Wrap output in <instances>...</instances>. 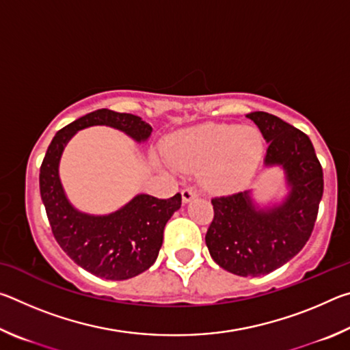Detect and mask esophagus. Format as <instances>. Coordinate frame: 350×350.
<instances>
[{
  "mask_svg": "<svg viewBox=\"0 0 350 350\" xmlns=\"http://www.w3.org/2000/svg\"><path fill=\"white\" fill-rule=\"evenodd\" d=\"M196 189L194 188H183L182 189V200L183 202H189V200H191L193 198H196Z\"/></svg>",
  "mask_w": 350,
  "mask_h": 350,
  "instance_id": "obj_1",
  "label": "esophagus"
}]
</instances>
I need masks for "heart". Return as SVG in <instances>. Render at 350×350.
I'll use <instances>...</instances> for the list:
<instances>
[{
	"label": "heart",
	"instance_id": "1",
	"mask_svg": "<svg viewBox=\"0 0 350 350\" xmlns=\"http://www.w3.org/2000/svg\"><path fill=\"white\" fill-rule=\"evenodd\" d=\"M264 142L252 126L204 123L176 134L167 145L170 162L180 170L202 171V180L215 191L238 187L258 167Z\"/></svg>",
	"mask_w": 350,
	"mask_h": 350
}]
</instances>
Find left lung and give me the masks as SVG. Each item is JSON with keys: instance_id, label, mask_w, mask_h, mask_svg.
<instances>
[{"instance_id": "left-lung-1", "label": "left lung", "mask_w": 350, "mask_h": 350, "mask_svg": "<svg viewBox=\"0 0 350 350\" xmlns=\"http://www.w3.org/2000/svg\"><path fill=\"white\" fill-rule=\"evenodd\" d=\"M269 148L265 167L286 171L288 194L280 205L259 208L250 191L213 198L215 217L205 242L215 262L238 276H260L288 262L309 241L323 198V168L310 139L280 117L256 111Z\"/></svg>"}]
</instances>
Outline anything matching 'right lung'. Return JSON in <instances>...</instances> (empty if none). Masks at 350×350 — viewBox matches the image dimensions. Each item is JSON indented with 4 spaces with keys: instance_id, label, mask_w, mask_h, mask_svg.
I'll use <instances>...</instances> for the list:
<instances>
[{
    "instance_id": "add662e5",
    "label": "right lung",
    "mask_w": 350,
    "mask_h": 350,
    "mask_svg": "<svg viewBox=\"0 0 350 350\" xmlns=\"http://www.w3.org/2000/svg\"><path fill=\"white\" fill-rule=\"evenodd\" d=\"M106 125L120 129L135 142H145L152 128L140 117L97 109L77 118L55 134L40 168V194L58 245L77 265L111 281L140 275L156 262L163 242V228L180 208L179 193L170 199L137 194L111 215H86L69 202L58 176L64 146L83 128Z\"/></svg>"
}]
</instances>
